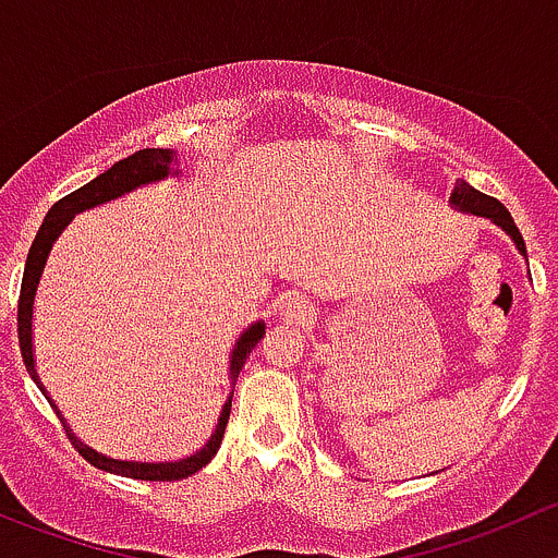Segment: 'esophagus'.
Returning a JSON list of instances; mask_svg holds the SVG:
<instances>
[{"mask_svg":"<svg viewBox=\"0 0 558 558\" xmlns=\"http://www.w3.org/2000/svg\"><path fill=\"white\" fill-rule=\"evenodd\" d=\"M279 312H282V315L288 317V320L304 323L306 317L312 315V306H310V301L304 299V295L290 293V295H284L282 301H279Z\"/></svg>","mask_w":558,"mask_h":558,"instance_id":"34e87169","label":"esophagus"}]
</instances>
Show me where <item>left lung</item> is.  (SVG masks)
Instances as JSON below:
<instances>
[{
    "label": "left lung",
    "mask_w": 558,
    "mask_h": 558,
    "mask_svg": "<svg viewBox=\"0 0 558 558\" xmlns=\"http://www.w3.org/2000/svg\"><path fill=\"white\" fill-rule=\"evenodd\" d=\"M449 203H452L458 210H465V214L485 216V219H490L493 225H498L509 238H512L514 246L521 248V254H526V243H523L521 230L514 227L512 216H509V210L504 208L498 199L482 194V191H476L474 185H469L465 180L458 178L454 180V191H452V196H449Z\"/></svg>",
    "instance_id": "obj_1"
}]
</instances>
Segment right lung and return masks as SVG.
Returning <instances> with one entry per match:
<instances>
[{"mask_svg":"<svg viewBox=\"0 0 558 558\" xmlns=\"http://www.w3.org/2000/svg\"><path fill=\"white\" fill-rule=\"evenodd\" d=\"M174 161H178V156L169 150H163V147H145V150H136L134 156L123 158V161H117L114 167L106 169V172L98 174L95 180H89L87 185H82V189H76V191H71L68 196H62L60 203H54V208L46 214L44 225H40L35 241H32L29 254H26L24 279H21V295H19V348H21V355H24L26 373L32 375V380L40 386V391H44V395H46V389H44V384H40V378H37L35 355H32V306H35L37 282H40V276H44L46 259H49L51 246H54V241L60 238V232L71 225L73 216L82 214V210L95 208V205L109 203V199H117V196L129 194V191L140 189V185L156 183V180L169 178V174H174V169H172ZM263 333H265V323L257 320V323H252V326H248L241 337H238L235 348H232V355H230L232 384L238 380V375H241L248 353H252L254 344L263 339ZM46 400L51 402V397L46 395ZM230 408H232V395H230V400L225 402V408H221L219 424H216V433L210 435V441L205 444V447L199 449L196 454H191V458H183V460H174V463H140V460L106 458V454H100L98 449H93V447H87L84 441H78L76 435L71 433V427H65V433H68V438H71L73 449H76V452L82 454L87 463H93L95 469L109 471V474L131 476V480L172 482V480H185V476L196 474V471L205 469V465L214 460V454L219 452V447H221V438H225L227 418H230ZM57 416H60V411H57ZM62 424H65V418H62Z\"/></svg>","mask_w":558,"mask_h":558,"instance_id":"1","label":"right lung"}]
</instances>
